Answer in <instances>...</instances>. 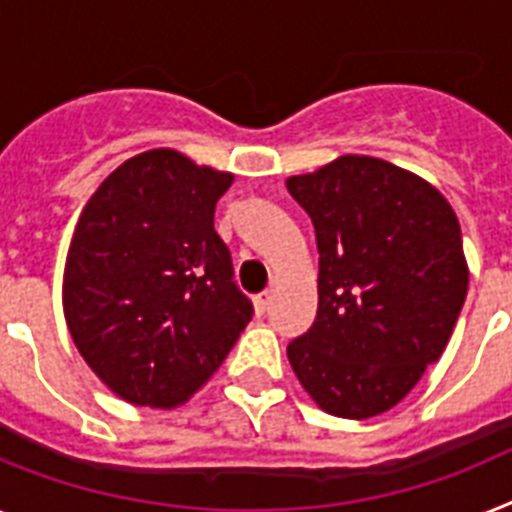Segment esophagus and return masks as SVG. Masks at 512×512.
I'll return each mask as SVG.
<instances>
[{"label":"esophagus","instance_id":"1","mask_svg":"<svg viewBox=\"0 0 512 512\" xmlns=\"http://www.w3.org/2000/svg\"><path fill=\"white\" fill-rule=\"evenodd\" d=\"M252 304H255L257 315H265V309H268V304H270V294H268V291H263V294H257L255 299H252Z\"/></svg>","mask_w":512,"mask_h":512}]
</instances>
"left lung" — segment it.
<instances>
[{"label": "left lung", "instance_id": "8db88e82", "mask_svg": "<svg viewBox=\"0 0 512 512\" xmlns=\"http://www.w3.org/2000/svg\"><path fill=\"white\" fill-rule=\"evenodd\" d=\"M286 187L320 252L317 317L289 343L291 369L328 414H382L440 359L461 315V223L437 187L382 158L341 156Z\"/></svg>", "mask_w": 512, "mask_h": 512}]
</instances>
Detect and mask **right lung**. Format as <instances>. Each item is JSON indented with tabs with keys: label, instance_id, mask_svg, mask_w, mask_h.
Here are the masks:
<instances>
[{
	"label": "right lung",
	"instance_id": "add662e5",
	"mask_svg": "<svg viewBox=\"0 0 512 512\" xmlns=\"http://www.w3.org/2000/svg\"><path fill=\"white\" fill-rule=\"evenodd\" d=\"M231 182L179 150H145L111 171L77 218L64 320L85 364L132 406L190 401L252 320L213 229Z\"/></svg>",
	"mask_w": 512,
	"mask_h": 512
}]
</instances>
